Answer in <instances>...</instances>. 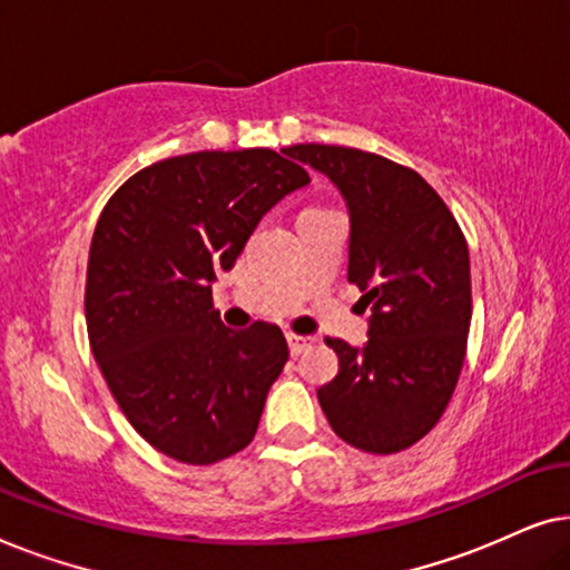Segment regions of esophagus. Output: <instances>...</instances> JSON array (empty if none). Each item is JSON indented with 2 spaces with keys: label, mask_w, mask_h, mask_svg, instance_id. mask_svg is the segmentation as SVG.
<instances>
[{
  "label": "esophagus",
  "mask_w": 570,
  "mask_h": 570,
  "mask_svg": "<svg viewBox=\"0 0 570 570\" xmlns=\"http://www.w3.org/2000/svg\"><path fill=\"white\" fill-rule=\"evenodd\" d=\"M287 345H291V353L293 355H301V353H306L308 347L316 345V337H306V334L287 332Z\"/></svg>",
  "instance_id": "obj_1"
}]
</instances>
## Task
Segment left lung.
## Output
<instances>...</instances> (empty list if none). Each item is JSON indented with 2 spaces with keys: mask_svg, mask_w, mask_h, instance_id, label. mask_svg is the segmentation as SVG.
<instances>
[{
  "mask_svg": "<svg viewBox=\"0 0 570 570\" xmlns=\"http://www.w3.org/2000/svg\"><path fill=\"white\" fill-rule=\"evenodd\" d=\"M350 213L347 279L371 306L368 342L326 337L340 373L318 389L332 431L368 454H396L439 423L454 394L472 318L470 248L417 170L340 145H293Z\"/></svg>",
  "mask_w": 570,
  "mask_h": 570,
  "instance_id": "left-lung-1",
  "label": "left lung"
}]
</instances>
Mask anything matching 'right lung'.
<instances>
[{
    "label": "right lung",
    "instance_id": "right-lung-1",
    "mask_svg": "<svg viewBox=\"0 0 570 570\" xmlns=\"http://www.w3.org/2000/svg\"><path fill=\"white\" fill-rule=\"evenodd\" d=\"M287 150L158 160L98 217L85 283L92 355L131 428L176 462L215 464L246 449L287 361L279 326L230 330L209 285L262 217L311 181Z\"/></svg>",
    "mask_w": 570,
    "mask_h": 570
}]
</instances>
